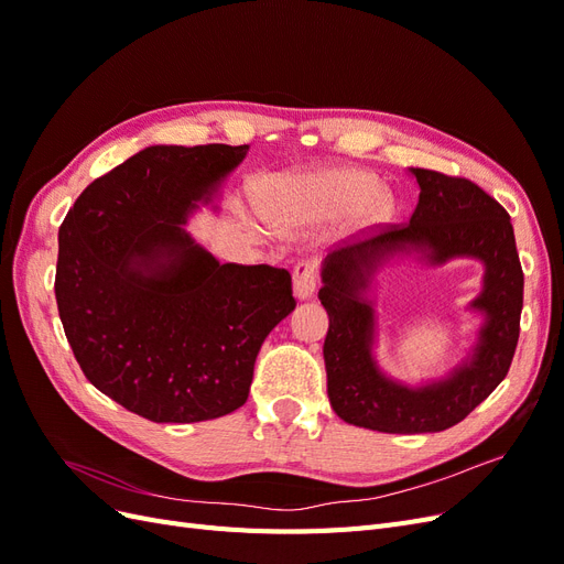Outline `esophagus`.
I'll list each match as a JSON object with an SVG mask.
<instances>
[{
  "label": "esophagus",
  "mask_w": 564,
  "mask_h": 564,
  "mask_svg": "<svg viewBox=\"0 0 564 564\" xmlns=\"http://www.w3.org/2000/svg\"><path fill=\"white\" fill-rule=\"evenodd\" d=\"M317 289V263L301 261L294 265V296L299 301L311 299Z\"/></svg>",
  "instance_id": "34e87169"
}]
</instances>
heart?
Wrapping results in <instances>:
<instances>
[{
	"mask_svg": "<svg viewBox=\"0 0 564 564\" xmlns=\"http://www.w3.org/2000/svg\"><path fill=\"white\" fill-rule=\"evenodd\" d=\"M379 183L355 169H324V172L282 178L268 204V216L275 226L319 224L357 212L362 226L381 224L390 204Z\"/></svg>",
	"mask_w": 564,
	"mask_h": 564,
	"instance_id": "b5f03b06",
	"label": "heart"
}]
</instances>
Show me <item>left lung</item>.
Returning <instances> with one entry per match:
<instances>
[{"mask_svg": "<svg viewBox=\"0 0 564 564\" xmlns=\"http://www.w3.org/2000/svg\"><path fill=\"white\" fill-rule=\"evenodd\" d=\"M409 174L421 191L409 224L332 251L322 263L317 294L329 315L324 367L334 412L360 429L406 435L452 429L506 379L520 336L524 286L513 224L497 199L468 178L431 169ZM404 254L432 264L475 258L486 265L484 292L469 306L484 317L478 340L447 378L421 387L390 380L372 357V278Z\"/></svg>", "mask_w": 564, "mask_h": 564, "instance_id": "obj_1", "label": "left lung"}]
</instances>
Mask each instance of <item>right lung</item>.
Listing matches in <instances>:
<instances>
[{"instance_id":"right-lung-1","label":"right lung","mask_w":564,"mask_h":564,"mask_svg":"<svg viewBox=\"0 0 564 564\" xmlns=\"http://www.w3.org/2000/svg\"><path fill=\"white\" fill-rule=\"evenodd\" d=\"M249 145H150L96 178L58 230L56 303L104 395L155 423L226 416L265 336L296 308L292 275L220 263L185 230Z\"/></svg>"}]
</instances>
